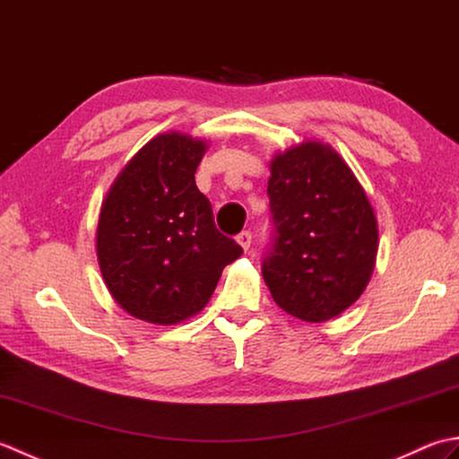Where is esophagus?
I'll return each mask as SVG.
<instances>
[{"instance_id": "34e87169", "label": "esophagus", "mask_w": 459, "mask_h": 459, "mask_svg": "<svg viewBox=\"0 0 459 459\" xmlns=\"http://www.w3.org/2000/svg\"><path fill=\"white\" fill-rule=\"evenodd\" d=\"M237 242H238L242 248L248 250L250 248V242H252V232L250 230H242L240 235H237Z\"/></svg>"}]
</instances>
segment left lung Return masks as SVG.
<instances>
[{
    "label": "left lung",
    "mask_w": 459,
    "mask_h": 459,
    "mask_svg": "<svg viewBox=\"0 0 459 459\" xmlns=\"http://www.w3.org/2000/svg\"><path fill=\"white\" fill-rule=\"evenodd\" d=\"M270 173L272 237L262 276L290 316L327 321L355 304L373 274V207L349 165L319 142L276 155Z\"/></svg>",
    "instance_id": "left-lung-1"
}]
</instances>
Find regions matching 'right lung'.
<instances>
[{"mask_svg": "<svg viewBox=\"0 0 459 459\" xmlns=\"http://www.w3.org/2000/svg\"><path fill=\"white\" fill-rule=\"evenodd\" d=\"M204 143L161 134L135 153L106 197L96 252L112 298L130 316L171 325L197 314L242 248L214 227L195 171Z\"/></svg>", "mask_w": 459, "mask_h": 459, "instance_id": "add662e5", "label": "right lung"}]
</instances>
